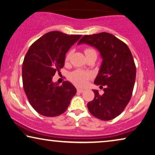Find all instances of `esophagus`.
Listing matches in <instances>:
<instances>
[{
  "label": "esophagus",
  "instance_id": "34e87169",
  "mask_svg": "<svg viewBox=\"0 0 155 155\" xmlns=\"http://www.w3.org/2000/svg\"><path fill=\"white\" fill-rule=\"evenodd\" d=\"M84 90H83V89H80V88H78L77 89V92H79V93H82V92H84Z\"/></svg>",
  "mask_w": 155,
  "mask_h": 155
}]
</instances>
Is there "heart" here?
<instances>
[{
    "label": "heart",
    "instance_id": "b5f03b06",
    "mask_svg": "<svg viewBox=\"0 0 155 155\" xmlns=\"http://www.w3.org/2000/svg\"><path fill=\"white\" fill-rule=\"evenodd\" d=\"M85 55L88 54L96 52V51L91 48H86L85 50ZM71 53L68 52L65 56V61H69L70 58ZM91 77V74L90 72H85L81 70H77L74 71L70 74V78L72 81L76 84L78 86H84L86 85L87 81Z\"/></svg>",
    "mask_w": 155,
    "mask_h": 155
}]
</instances>
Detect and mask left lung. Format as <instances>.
<instances>
[{"mask_svg":"<svg viewBox=\"0 0 155 155\" xmlns=\"http://www.w3.org/2000/svg\"><path fill=\"white\" fill-rule=\"evenodd\" d=\"M85 43L99 51L103 61L94 84L105 86L100 95L93 90L94 98L87 104L93 116L110 121L121 114L131 99L136 78V66L127 45L107 32L85 35L78 44Z\"/></svg>","mask_w":155,"mask_h":155,"instance_id":"left-lung-1","label":"left lung"}]
</instances>
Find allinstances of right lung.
Here are the masks:
<instances>
[{"label":"right lung","mask_w":155,"mask_h":155,"mask_svg":"<svg viewBox=\"0 0 155 155\" xmlns=\"http://www.w3.org/2000/svg\"><path fill=\"white\" fill-rule=\"evenodd\" d=\"M81 35L61 31L46 33L30 46L22 68L23 89L29 104L45 117L58 116L67 110L77 89L70 82L54 83L52 77L65 64V54Z\"/></svg>","instance_id":"add662e5"}]
</instances>
